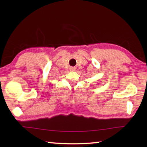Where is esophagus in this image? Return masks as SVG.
<instances>
[{"label":"esophagus","mask_w":147,"mask_h":147,"mask_svg":"<svg viewBox=\"0 0 147 147\" xmlns=\"http://www.w3.org/2000/svg\"><path fill=\"white\" fill-rule=\"evenodd\" d=\"M69 69H70V71H74L76 70V67H71L69 68Z\"/></svg>","instance_id":"esophagus-1"}]
</instances>
